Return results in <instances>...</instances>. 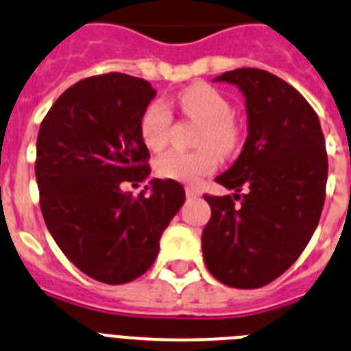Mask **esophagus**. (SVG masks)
Segmentation results:
<instances>
[{"label":"esophagus","instance_id":"1","mask_svg":"<svg viewBox=\"0 0 351 351\" xmlns=\"http://www.w3.org/2000/svg\"><path fill=\"white\" fill-rule=\"evenodd\" d=\"M185 194H187V197H199L201 196L199 189L193 187V185H187V187H185Z\"/></svg>","mask_w":351,"mask_h":351}]
</instances>
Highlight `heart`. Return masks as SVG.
I'll use <instances>...</instances> for the list:
<instances>
[{
  "mask_svg": "<svg viewBox=\"0 0 351 351\" xmlns=\"http://www.w3.org/2000/svg\"><path fill=\"white\" fill-rule=\"evenodd\" d=\"M176 102L185 118L199 123L196 130V146L199 148L167 152L157 160V173L162 178L194 184L215 171L219 154L228 157L239 150L242 130L230 100L210 84H191L176 95ZM171 123V109L162 100L150 102L139 118L143 143L152 150H160L169 138Z\"/></svg>",
  "mask_w": 351,
  "mask_h": 351,
  "instance_id": "obj_1",
  "label": "heart"
}]
</instances>
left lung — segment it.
Returning <instances> with one entry per match:
<instances>
[{"label":"left lung","mask_w":351,"mask_h":351,"mask_svg":"<svg viewBox=\"0 0 351 351\" xmlns=\"http://www.w3.org/2000/svg\"><path fill=\"white\" fill-rule=\"evenodd\" d=\"M215 81L242 90L249 117L242 154L215 182L245 194H205L212 215L201 234L203 258L222 285L261 288L297 261L318 226L328 175L325 138L311 104L267 70H230Z\"/></svg>","instance_id":"obj_1"}]
</instances>
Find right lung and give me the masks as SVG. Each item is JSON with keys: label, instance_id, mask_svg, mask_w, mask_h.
I'll use <instances>...</instances> for the list:
<instances>
[{"label": "right lung", "instance_id": "1", "mask_svg": "<svg viewBox=\"0 0 351 351\" xmlns=\"http://www.w3.org/2000/svg\"><path fill=\"white\" fill-rule=\"evenodd\" d=\"M155 93L141 77L91 75L58 97L36 138L45 226L81 272L106 285L134 281L152 267L185 201L169 178H154L138 196L120 189L150 175L139 118Z\"/></svg>", "mask_w": 351, "mask_h": 351}]
</instances>
